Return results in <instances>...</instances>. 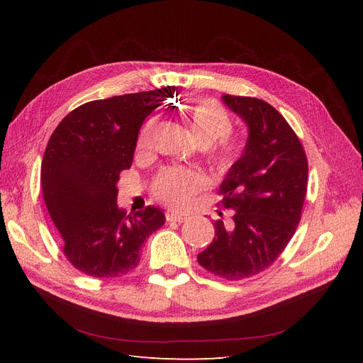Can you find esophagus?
Instances as JSON below:
<instances>
[{"label": "esophagus", "instance_id": "obj_1", "mask_svg": "<svg viewBox=\"0 0 363 363\" xmlns=\"http://www.w3.org/2000/svg\"><path fill=\"white\" fill-rule=\"evenodd\" d=\"M184 216H182V215H179V213H174V212H168L167 213V221H169V223H183L184 221Z\"/></svg>", "mask_w": 363, "mask_h": 363}]
</instances>
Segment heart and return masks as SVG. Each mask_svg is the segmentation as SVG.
Returning a JSON list of instances; mask_svg holds the SVG:
<instances>
[{
    "label": "heart",
    "instance_id": "heart-1",
    "mask_svg": "<svg viewBox=\"0 0 363 363\" xmlns=\"http://www.w3.org/2000/svg\"><path fill=\"white\" fill-rule=\"evenodd\" d=\"M184 121L200 145L207 147L216 142L211 156L216 168L227 169L232 167L238 159L240 145L233 136H230L233 123L221 106L216 103H201L186 107ZM157 125L159 119L152 116L140 128L138 138L139 150H147L151 145L152 135H155ZM206 175L196 169L164 168L156 175L155 183H152V194L164 204L174 208H184L189 206L194 195L206 188Z\"/></svg>",
    "mask_w": 363,
    "mask_h": 363
}]
</instances>
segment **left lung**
<instances>
[{
  "mask_svg": "<svg viewBox=\"0 0 363 363\" xmlns=\"http://www.w3.org/2000/svg\"><path fill=\"white\" fill-rule=\"evenodd\" d=\"M223 101L244 119L248 139L219 186L232 218L213 223L215 238L199 263L221 279L244 280L269 268L289 244L301 219L309 168L298 136L271 104L239 95H224Z\"/></svg>",
  "mask_w": 363,
  "mask_h": 363,
  "instance_id": "1",
  "label": "left lung"
}]
</instances>
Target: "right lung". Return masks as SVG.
I'll use <instances>...</instances> for the list:
<instances>
[{
    "label": "right lung",
    "instance_id": "1",
    "mask_svg": "<svg viewBox=\"0 0 363 363\" xmlns=\"http://www.w3.org/2000/svg\"><path fill=\"white\" fill-rule=\"evenodd\" d=\"M174 92L177 87L167 86L84 103L52 131L40 168L43 200L65 256L87 276L133 271L145 239L164 224L157 207L135 215L119 208L116 182L131 167L144 119Z\"/></svg>",
    "mask_w": 363,
    "mask_h": 363
}]
</instances>
